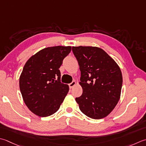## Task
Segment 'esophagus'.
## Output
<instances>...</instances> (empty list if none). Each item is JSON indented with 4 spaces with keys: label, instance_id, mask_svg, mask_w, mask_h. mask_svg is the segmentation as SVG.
I'll list each match as a JSON object with an SVG mask.
<instances>
[{
    "label": "esophagus",
    "instance_id": "1",
    "mask_svg": "<svg viewBox=\"0 0 146 146\" xmlns=\"http://www.w3.org/2000/svg\"><path fill=\"white\" fill-rule=\"evenodd\" d=\"M76 82L75 81H73L72 82L70 83V84H69L70 88H73L74 87V86L76 85Z\"/></svg>",
    "mask_w": 146,
    "mask_h": 146
}]
</instances>
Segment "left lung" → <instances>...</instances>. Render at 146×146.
<instances>
[{"instance_id": "obj_1", "label": "left lung", "mask_w": 146, "mask_h": 146, "mask_svg": "<svg viewBox=\"0 0 146 146\" xmlns=\"http://www.w3.org/2000/svg\"><path fill=\"white\" fill-rule=\"evenodd\" d=\"M81 71L82 96L75 99L79 108L92 119L107 116L120 98L123 78L120 68L102 48L73 47Z\"/></svg>"}]
</instances>
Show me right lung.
<instances>
[{
  "label": "right lung",
  "mask_w": 146,
  "mask_h": 146,
  "mask_svg": "<svg viewBox=\"0 0 146 146\" xmlns=\"http://www.w3.org/2000/svg\"><path fill=\"white\" fill-rule=\"evenodd\" d=\"M71 50L70 46L45 48L34 54L24 66L19 88L25 104L40 117L55 113L69 91L61 82L59 68Z\"/></svg>",
  "instance_id": "right-lung-1"
}]
</instances>
